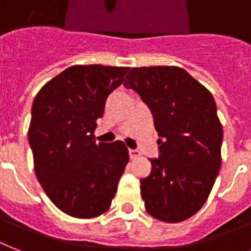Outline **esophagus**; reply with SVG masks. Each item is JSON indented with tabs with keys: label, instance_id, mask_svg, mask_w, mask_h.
Listing matches in <instances>:
<instances>
[{
	"label": "esophagus",
	"instance_id": "34e87169",
	"mask_svg": "<svg viewBox=\"0 0 251 251\" xmlns=\"http://www.w3.org/2000/svg\"><path fill=\"white\" fill-rule=\"evenodd\" d=\"M129 154L131 160H135V158L140 157V152L136 150H129Z\"/></svg>",
	"mask_w": 251,
	"mask_h": 251
}]
</instances>
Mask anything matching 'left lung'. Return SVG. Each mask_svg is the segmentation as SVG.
<instances>
[{
    "label": "left lung",
    "instance_id": "8db88e82",
    "mask_svg": "<svg viewBox=\"0 0 251 251\" xmlns=\"http://www.w3.org/2000/svg\"><path fill=\"white\" fill-rule=\"evenodd\" d=\"M150 105L160 157L140 180L147 213L166 223L188 219L203 206L222 164L223 127L206 87L174 66L135 67L124 81Z\"/></svg>",
    "mask_w": 251,
    "mask_h": 251
}]
</instances>
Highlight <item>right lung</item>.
I'll return each mask as SVG.
<instances>
[{"label": "right lung", "mask_w": 251, "mask_h": 251, "mask_svg": "<svg viewBox=\"0 0 251 251\" xmlns=\"http://www.w3.org/2000/svg\"><path fill=\"white\" fill-rule=\"evenodd\" d=\"M129 67L72 66L41 87L32 105L28 140L34 173L59 210L78 219L111 207L129 162L121 140L97 143V120Z\"/></svg>", "instance_id": "obj_1"}]
</instances>
